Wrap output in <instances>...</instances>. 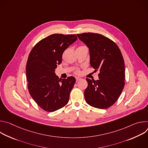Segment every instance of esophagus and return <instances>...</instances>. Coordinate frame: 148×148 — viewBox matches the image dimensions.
<instances>
[{
  "mask_svg": "<svg viewBox=\"0 0 148 148\" xmlns=\"http://www.w3.org/2000/svg\"><path fill=\"white\" fill-rule=\"evenodd\" d=\"M75 79H76V81H78V80L81 79V78H79V77H76V78H75Z\"/></svg>",
  "mask_w": 148,
  "mask_h": 148,
  "instance_id": "34e87169",
  "label": "esophagus"
}]
</instances>
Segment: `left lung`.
Returning a JSON list of instances; mask_svg holds the SVG:
<instances>
[{"label": "left lung", "instance_id": "left-lung-1", "mask_svg": "<svg viewBox=\"0 0 148 148\" xmlns=\"http://www.w3.org/2000/svg\"><path fill=\"white\" fill-rule=\"evenodd\" d=\"M89 49L90 65L99 70L98 79L87 78L88 87L84 97L88 104L106 109L116 101L125 85V63L122 53L113 41L101 34H77Z\"/></svg>", "mask_w": 148, "mask_h": 148}]
</instances>
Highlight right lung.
<instances>
[{"label": "right lung", "mask_w": 148, "mask_h": 148, "mask_svg": "<svg viewBox=\"0 0 148 148\" xmlns=\"http://www.w3.org/2000/svg\"><path fill=\"white\" fill-rule=\"evenodd\" d=\"M77 40L75 34H51L38 42L30 53L26 65L29 91L46 111H57L69 102L75 78L59 79L55 71L63 52Z\"/></svg>", "instance_id": "right-lung-1"}]
</instances>
